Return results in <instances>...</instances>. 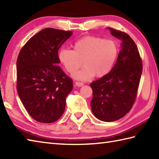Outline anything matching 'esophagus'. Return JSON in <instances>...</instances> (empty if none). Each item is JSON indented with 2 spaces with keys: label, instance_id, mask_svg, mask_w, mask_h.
I'll list each match as a JSON object with an SVG mask.
<instances>
[{
  "label": "esophagus",
  "instance_id": "esophagus-1",
  "mask_svg": "<svg viewBox=\"0 0 159 159\" xmlns=\"http://www.w3.org/2000/svg\"><path fill=\"white\" fill-rule=\"evenodd\" d=\"M75 84H76V86L80 87V86H82L84 85V83L83 82H75Z\"/></svg>",
  "mask_w": 159,
  "mask_h": 159
}]
</instances>
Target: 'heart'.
<instances>
[{
  "label": "heart",
  "mask_w": 159,
  "mask_h": 159,
  "mask_svg": "<svg viewBox=\"0 0 159 159\" xmlns=\"http://www.w3.org/2000/svg\"><path fill=\"white\" fill-rule=\"evenodd\" d=\"M118 49L114 41L94 36L80 39L73 45V50L61 48L59 59L67 72L73 74L82 66L85 67L74 75V77L87 80L95 75L102 77L111 70L118 57Z\"/></svg>",
  "instance_id": "obj_1"
}]
</instances>
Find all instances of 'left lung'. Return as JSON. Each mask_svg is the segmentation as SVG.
Wrapping results in <instances>:
<instances>
[{
    "label": "left lung",
    "instance_id": "8db88e82",
    "mask_svg": "<svg viewBox=\"0 0 159 159\" xmlns=\"http://www.w3.org/2000/svg\"><path fill=\"white\" fill-rule=\"evenodd\" d=\"M108 28L111 35L122 41L121 50L111 70L90 84L93 90L91 106L98 119L113 122L126 115L135 102L143 64L132 39L127 33Z\"/></svg>",
    "mask_w": 159,
    "mask_h": 159
}]
</instances>
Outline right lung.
Masks as SVG:
<instances>
[{
	"instance_id": "1",
	"label": "right lung",
	"mask_w": 159,
	"mask_h": 159,
	"mask_svg": "<svg viewBox=\"0 0 159 159\" xmlns=\"http://www.w3.org/2000/svg\"><path fill=\"white\" fill-rule=\"evenodd\" d=\"M71 35V31L45 28L27 41L18 56V94L37 122L52 123L64 112L73 80L57 65L58 50Z\"/></svg>"
}]
</instances>
